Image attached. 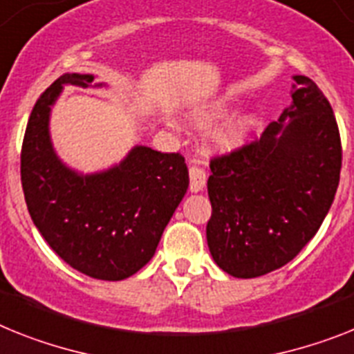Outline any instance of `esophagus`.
Listing matches in <instances>:
<instances>
[{
	"instance_id": "34e87169",
	"label": "esophagus",
	"mask_w": 354,
	"mask_h": 354,
	"mask_svg": "<svg viewBox=\"0 0 354 354\" xmlns=\"http://www.w3.org/2000/svg\"><path fill=\"white\" fill-rule=\"evenodd\" d=\"M189 176H191V191L192 192L203 191L205 182H207V174H205L203 167L198 165V163H192L191 169H189Z\"/></svg>"
}]
</instances>
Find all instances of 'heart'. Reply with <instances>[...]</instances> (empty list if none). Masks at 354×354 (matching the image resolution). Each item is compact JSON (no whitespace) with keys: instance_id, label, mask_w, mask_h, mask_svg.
<instances>
[{"instance_id":"1","label":"heart","mask_w":354,"mask_h":354,"mask_svg":"<svg viewBox=\"0 0 354 354\" xmlns=\"http://www.w3.org/2000/svg\"><path fill=\"white\" fill-rule=\"evenodd\" d=\"M227 108H228L227 100H218V102L210 104V106H207V108H201L200 111L194 115V120L198 122V124H209V122L214 120V118L221 117L223 113L227 111ZM250 127H252L250 118H239V120L232 122V124H230V126L221 133L219 140H221L225 145H228V147L241 144V142L245 140V136L248 135V131H250Z\"/></svg>"}]
</instances>
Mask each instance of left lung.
<instances>
[{
	"instance_id": "obj_1",
	"label": "left lung",
	"mask_w": 354,
	"mask_h": 354,
	"mask_svg": "<svg viewBox=\"0 0 354 354\" xmlns=\"http://www.w3.org/2000/svg\"><path fill=\"white\" fill-rule=\"evenodd\" d=\"M293 79L292 108L261 138L210 158L207 243L234 277H259L290 263L337 194L342 142L333 108L310 77ZM286 118L292 120L284 127Z\"/></svg>"
}]
</instances>
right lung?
<instances>
[{"instance_id": "1", "label": "right lung", "mask_w": 354, "mask_h": 354, "mask_svg": "<svg viewBox=\"0 0 354 354\" xmlns=\"http://www.w3.org/2000/svg\"><path fill=\"white\" fill-rule=\"evenodd\" d=\"M93 75L66 73L41 93L21 147V185L44 241L71 268L100 281L131 277L156 252L189 187L180 153L138 145L106 172L81 176L50 144V106L62 84L88 88Z\"/></svg>"}]
</instances>
